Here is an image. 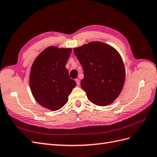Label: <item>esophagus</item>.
Returning <instances> with one entry per match:
<instances>
[{"mask_svg":"<svg viewBox=\"0 0 157 157\" xmlns=\"http://www.w3.org/2000/svg\"><path fill=\"white\" fill-rule=\"evenodd\" d=\"M75 82H76V83H77V85L79 86V83H80V81L79 79H75Z\"/></svg>","mask_w":157,"mask_h":157,"instance_id":"34e87169","label":"esophagus"}]
</instances>
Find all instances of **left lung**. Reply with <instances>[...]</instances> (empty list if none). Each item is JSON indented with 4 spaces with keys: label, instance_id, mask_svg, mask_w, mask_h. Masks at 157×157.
<instances>
[{
    "label": "left lung",
    "instance_id": "obj_1",
    "mask_svg": "<svg viewBox=\"0 0 157 157\" xmlns=\"http://www.w3.org/2000/svg\"><path fill=\"white\" fill-rule=\"evenodd\" d=\"M74 52L83 67L81 86L88 99L99 106L113 103L125 79L124 63L118 52L101 42L75 48Z\"/></svg>",
    "mask_w": 157,
    "mask_h": 157
}]
</instances>
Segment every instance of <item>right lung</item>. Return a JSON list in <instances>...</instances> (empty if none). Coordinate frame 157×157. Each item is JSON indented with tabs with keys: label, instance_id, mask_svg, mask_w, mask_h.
<instances>
[{
	"label": "right lung",
	"instance_id": "obj_1",
	"mask_svg": "<svg viewBox=\"0 0 157 157\" xmlns=\"http://www.w3.org/2000/svg\"><path fill=\"white\" fill-rule=\"evenodd\" d=\"M70 48L50 46L42 51L32 66L30 86L40 105L52 111L62 108L76 83L70 78L66 64Z\"/></svg>",
	"mask_w": 157,
	"mask_h": 157
}]
</instances>
